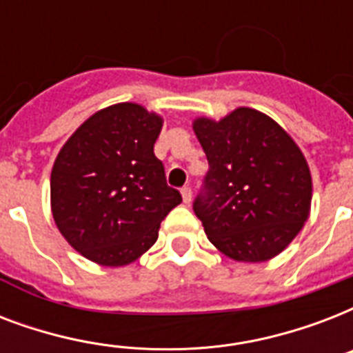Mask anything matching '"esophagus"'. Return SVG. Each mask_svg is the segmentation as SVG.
Here are the masks:
<instances>
[{
  "instance_id": "esophagus-1",
  "label": "esophagus",
  "mask_w": 353,
  "mask_h": 353,
  "mask_svg": "<svg viewBox=\"0 0 353 353\" xmlns=\"http://www.w3.org/2000/svg\"><path fill=\"white\" fill-rule=\"evenodd\" d=\"M181 196H183V201H185V203H190V201H192V188L190 187H183L181 188Z\"/></svg>"
}]
</instances>
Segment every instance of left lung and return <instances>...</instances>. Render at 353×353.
<instances>
[{"label": "left lung", "mask_w": 353, "mask_h": 353, "mask_svg": "<svg viewBox=\"0 0 353 353\" xmlns=\"http://www.w3.org/2000/svg\"><path fill=\"white\" fill-rule=\"evenodd\" d=\"M209 161L194 212L210 243L238 262H265L310 216L312 174L301 148L271 117L238 108L221 121L196 119Z\"/></svg>", "instance_id": "8db88e82"}]
</instances>
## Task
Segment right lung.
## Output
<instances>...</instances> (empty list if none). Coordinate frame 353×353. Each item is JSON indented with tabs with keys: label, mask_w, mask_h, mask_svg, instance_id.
Instances as JSON below:
<instances>
[{
	"label": "right lung",
	"mask_w": 353,
	"mask_h": 353,
	"mask_svg": "<svg viewBox=\"0 0 353 353\" xmlns=\"http://www.w3.org/2000/svg\"><path fill=\"white\" fill-rule=\"evenodd\" d=\"M163 119L122 102L91 115L68 139L51 172L58 231L91 262L119 268L154 245L181 203L154 154Z\"/></svg>",
	"instance_id": "1"
}]
</instances>
